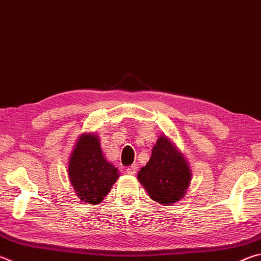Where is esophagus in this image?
<instances>
[{"label":"esophagus","instance_id":"34e87169","mask_svg":"<svg viewBox=\"0 0 261 261\" xmlns=\"http://www.w3.org/2000/svg\"><path fill=\"white\" fill-rule=\"evenodd\" d=\"M137 170H138V167L137 166H129L126 168V173L129 175H136L137 174Z\"/></svg>","mask_w":261,"mask_h":261}]
</instances>
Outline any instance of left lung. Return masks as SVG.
I'll list each match as a JSON object with an SVG mask.
<instances>
[{"instance_id": "obj_1", "label": "left lung", "mask_w": 261, "mask_h": 261, "mask_svg": "<svg viewBox=\"0 0 261 261\" xmlns=\"http://www.w3.org/2000/svg\"><path fill=\"white\" fill-rule=\"evenodd\" d=\"M138 180L151 199L161 205H173L185 196L191 171L183 154L166 136H160L151 159L138 173Z\"/></svg>"}]
</instances>
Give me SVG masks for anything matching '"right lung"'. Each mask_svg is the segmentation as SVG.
Masks as SVG:
<instances>
[{"label":"right lung","instance_id":"add662e5","mask_svg":"<svg viewBox=\"0 0 261 261\" xmlns=\"http://www.w3.org/2000/svg\"><path fill=\"white\" fill-rule=\"evenodd\" d=\"M68 173L77 196L91 205L102 201L120 176L117 168L105 159L98 136L93 134H84L78 138Z\"/></svg>","mask_w":261,"mask_h":261}]
</instances>
